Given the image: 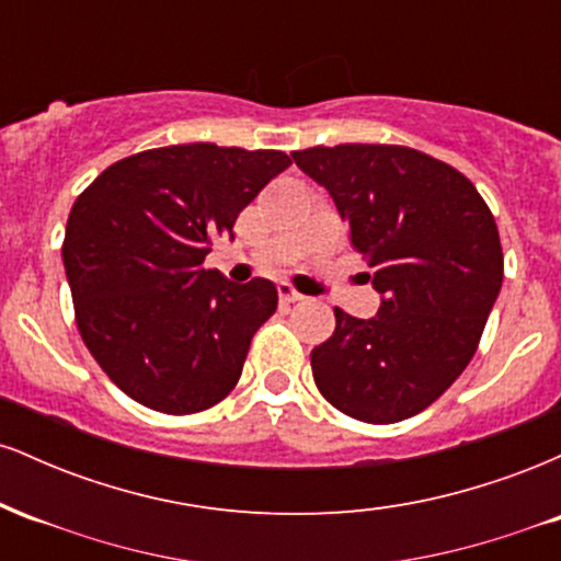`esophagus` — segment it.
<instances>
[{"instance_id":"esophagus-1","label":"esophagus","mask_w":561,"mask_h":561,"mask_svg":"<svg viewBox=\"0 0 561 561\" xmlns=\"http://www.w3.org/2000/svg\"><path fill=\"white\" fill-rule=\"evenodd\" d=\"M298 300H302V295L298 293V289H295L293 285H287V282H282V285H279V302H282V306H293V302H298Z\"/></svg>"}]
</instances>
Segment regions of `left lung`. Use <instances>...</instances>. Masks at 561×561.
I'll list each match as a JSON object with an SVG mask.
<instances>
[{"label": "left lung", "instance_id": "1", "mask_svg": "<svg viewBox=\"0 0 561 561\" xmlns=\"http://www.w3.org/2000/svg\"><path fill=\"white\" fill-rule=\"evenodd\" d=\"M330 192L382 295L375 319L334 308L332 337L311 351L321 396L369 424L420 414L478 351L504 282L499 227L461 171L403 145L293 152Z\"/></svg>", "mask_w": 561, "mask_h": 561}]
</instances>
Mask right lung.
Instances as JSON below:
<instances>
[{
  "mask_svg": "<svg viewBox=\"0 0 561 561\" xmlns=\"http://www.w3.org/2000/svg\"><path fill=\"white\" fill-rule=\"evenodd\" d=\"M289 163L210 141L156 147L107 165L76 199L62 240L76 327L128 398L184 416L234 390L279 295L203 261Z\"/></svg>",
  "mask_w": 561,
  "mask_h": 561,
  "instance_id": "obj_1",
  "label": "right lung"
}]
</instances>
